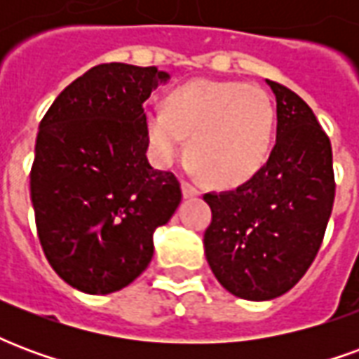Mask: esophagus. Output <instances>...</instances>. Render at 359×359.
<instances>
[{
	"label": "esophagus",
	"mask_w": 359,
	"mask_h": 359,
	"mask_svg": "<svg viewBox=\"0 0 359 359\" xmlns=\"http://www.w3.org/2000/svg\"><path fill=\"white\" fill-rule=\"evenodd\" d=\"M180 188H182V194H184V198H196V196H200V190L196 187H192L190 182H187V180H180Z\"/></svg>",
	"instance_id": "34e87169"
}]
</instances>
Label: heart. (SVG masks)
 <instances>
[{"mask_svg": "<svg viewBox=\"0 0 359 359\" xmlns=\"http://www.w3.org/2000/svg\"><path fill=\"white\" fill-rule=\"evenodd\" d=\"M275 109L264 90L242 82L190 81L167 94L165 111L146 115L149 148L159 165L184 149L196 172L221 188H236L267 163Z\"/></svg>", "mask_w": 359, "mask_h": 359, "instance_id": "1", "label": "heart"}]
</instances>
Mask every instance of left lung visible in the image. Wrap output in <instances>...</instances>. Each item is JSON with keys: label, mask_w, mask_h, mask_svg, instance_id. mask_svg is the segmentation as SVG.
Returning a JSON list of instances; mask_svg holds the SVG:
<instances>
[{"label": "left lung", "mask_w": 359, "mask_h": 359, "mask_svg": "<svg viewBox=\"0 0 359 359\" xmlns=\"http://www.w3.org/2000/svg\"><path fill=\"white\" fill-rule=\"evenodd\" d=\"M277 100V142L264 169L229 192H210L203 248L229 292L252 302L288 292L323 242L334 202L329 136L300 95L267 81Z\"/></svg>", "instance_id": "1"}]
</instances>
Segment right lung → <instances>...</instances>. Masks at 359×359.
<instances>
[{"label":"right lung","instance_id":"1","mask_svg":"<svg viewBox=\"0 0 359 359\" xmlns=\"http://www.w3.org/2000/svg\"><path fill=\"white\" fill-rule=\"evenodd\" d=\"M171 76L103 63L71 82L43 115L30 198L43 254L86 294L117 292L146 269L154 233L179 208L180 184L149 165L144 102Z\"/></svg>","mask_w":359,"mask_h":359}]
</instances>
